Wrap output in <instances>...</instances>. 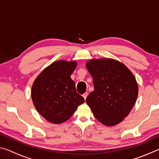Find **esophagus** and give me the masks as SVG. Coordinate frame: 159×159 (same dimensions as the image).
I'll use <instances>...</instances> for the list:
<instances>
[{"instance_id":"esophagus-1","label":"esophagus","mask_w":159,"mask_h":159,"mask_svg":"<svg viewBox=\"0 0 159 159\" xmlns=\"http://www.w3.org/2000/svg\"><path fill=\"white\" fill-rule=\"evenodd\" d=\"M88 95V93H85L83 94V98H84V99H86V98H87Z\"/></svg>"}]
</instances>
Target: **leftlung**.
Returning a JSON list of instances; mask_svg holds the SVG:
<instances>
[{
  "label": "left lung",
  "instance_id": "8db88e82",
  "mask_svg": "<svg viewBox=\"0 0 159 159\" xmlns=\"http://www.w3.org/2000/svg\"><path fill=\"white\" fill-rule=\"evenodd\" d=\"M86 67L94 85L86 103L102 124H118L130 112L138 95L134 75L125 64L113 59L91 60Z\"/></svg>",
  "mask_w": 159,
  "mask_h": 159
}]
</instances>
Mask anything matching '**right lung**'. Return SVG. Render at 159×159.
<instances>
[{"instance_id": "1", "label": "right lung", "mask_w": 159, "mask_h": 159, "mask_svg": "<svg viewBox=\"0 0 159 159\" xmlns=\"http://www.w3.org/2000/svg\"><path fill=\"white\" fill-rule=\"evenodd\" d=\"M76 61L59 60L46 67L34 80L31 98L38 112L55 124L69 119L77 107L85 102L76 93L71 75Z\"/></svg>"}]
</instances>
